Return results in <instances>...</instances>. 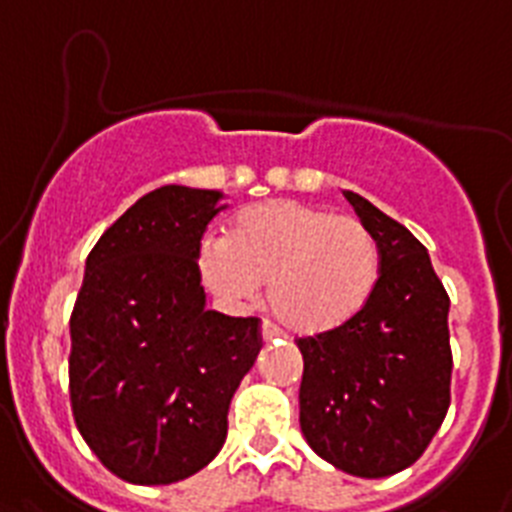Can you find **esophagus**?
I'll return each instance as SVG.
<instances>
[{
  "label": "esophagus",
  "mask_w": 512,
  "mask_h": 512,
  "mask_svg": "<svg viewBox=\"0 0 512 512\" xmlns=\"http://www.w3.org/2000/svg\"><path fill=\"white\" fill-rule=\"evenodd\" d=\"M260 335H262V340H265V342H273V340H281V337H283V332L278 330V327H275V324H270V322H262V327H260Z\"/></svg>",
  "instance_id": "obj_1"
}]
</instances>
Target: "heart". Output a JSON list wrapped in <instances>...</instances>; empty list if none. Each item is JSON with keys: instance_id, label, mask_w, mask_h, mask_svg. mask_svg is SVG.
Returning <instances> with one entry per match:
<instances>
[{"instance_id": "1", "label": "heart", "mask_w": 512, "mask_h": 512, "mask_svg": "<svg viewBox=\"0 0 512 512\" xmlns=\"http://www.w3.org/2000/svg\"><path fill=\"white\" fill-rule=\"evenodd\" d=\"M379 244L371 229L330 208L275 198L244 208L226 239H203L201 281L226 306L268 304L301 335L337 330L366 306L379 281Z\"/></svg>"}]
</instances>
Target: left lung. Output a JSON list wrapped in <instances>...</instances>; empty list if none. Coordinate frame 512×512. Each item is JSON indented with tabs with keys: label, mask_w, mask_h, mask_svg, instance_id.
Listing matches in <instances>:
<instances>
[{
	"label": "left lung",
	"mask_w": 512,
	"mask_h": 512,
	"mask_svg": "<svg viewBox=\"0 0 512 512\" xmlns=\"http://www.w3.org/2000/svg\"><path fill=\"white\" fill-rule=\"evenodd\" d=\"M345 198L379 244L381 273L353 319L299 340V422L335 469L379 479L415 464L446 417L451 301L410 229L353 190Z\"/></svg>",
	"instance_id": "8db88e82"
}]
</instances>
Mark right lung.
<instances>
[{"label":"right lung","instance_id":"add662e5","mask_svg":"<svg viewBox=\"0 0 512 512\" xmlns=\"http://www.w3.org/2000/svg\"><path fill=\"white\" fill-rule=\"evenodd\" d=\"M221 190L164 185L92 247L71 311L74 420L131 484H172L216 459L229 404L255 366V317L206 309L198 250Z\"/></svg>","mask_w":512,"mask_h":512}]
</instances>
